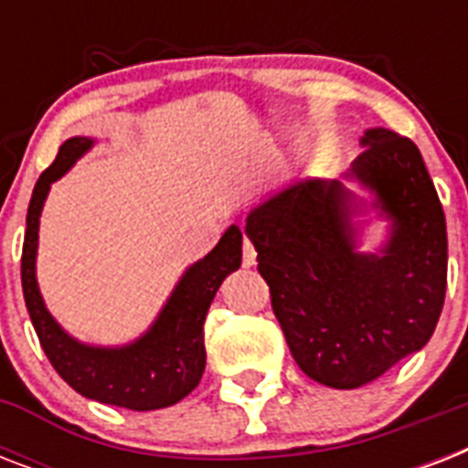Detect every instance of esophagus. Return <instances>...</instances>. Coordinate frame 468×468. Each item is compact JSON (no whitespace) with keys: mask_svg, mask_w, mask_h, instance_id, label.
<instances>
[{"mask_svg":"<svg viewBox=\"0 0 468 468\" xmlns=\"http://www.w3.org/2000/svg\"><path fill=\"white\" fill-rule=\"evenodd\" d=\"M257 260V252H255V245L245 238L242 240V267H252Z\"/></svg>","mask_w":468,"mask_h":468,"instance_id":"obj_1","label":"esophagus"}]
</instances>
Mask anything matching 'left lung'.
I'll return each mask as SVG.
<instances>
[{"label": "left lung", "mask_w": 468, "mask_h": 468, "mask_svg": "<svg viewBox=\"0 0 468 468\" xmlns=\"http://www.w3.org/2000/svg\"><path fill=\"white\" fill-rule=\"evenodd\" d=\"M347 176L393 220L381 255L352 245L349 191L301 182L248 216L257 270L303 374L333 388L377 381L428 345L447 292V223L420 150L374 128Z\"/></svg>", "instance_id": "8db88e82"}]
</instances>
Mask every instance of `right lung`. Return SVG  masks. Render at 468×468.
Instances as JSON below:
<instances>
[{"label":"right lung","instance_id":"add662e5","mask_svg":"<svg viewBox=\"0 0 468 468\" xmlns=\"http://www.w3.org/2000/svg\"><path fill=\"white\" fill-rule=\"evenodd\" d=\"M87 138H69L60 145L53 165L38 176L26 216L21 286L40 347L53 369L77 393L128 410H157L175 406L198 386L206 369L204 320L223 279L240 267L242 233L230 226L208 255L186 270L157 323L141 340L121 349L87 347L62 333L46 311L36 284L38 218L48 189L60 179L84 150Z\"/></svg>","mask_w":468,"mask_h":468}]
</instances>
